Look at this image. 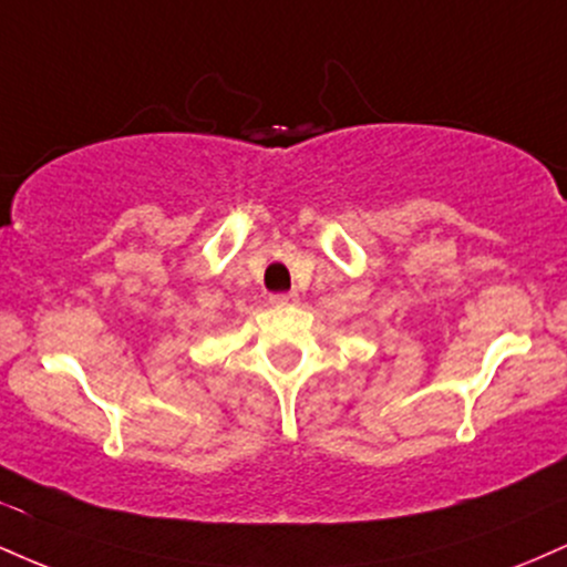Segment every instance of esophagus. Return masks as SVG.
<instances>
[{"label": "esophagus", "instance_id": "1", "mask_svg": "<svg viewBox=\"0 0 567 567\" xmlns=\"http://www.w3.org/2000/svg\"><path fill=\"white\" fill-rule=\"evenodd\" d=\"M296 292H275V296H269V303L275 306H285V303H292L296 301Z\"/></svg>", "mask_w": 567, "mask_h": 567}]
</instances>
